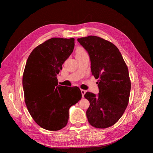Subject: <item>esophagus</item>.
<instances>
[{
  "label": "esophagus",
  "instance_id": "34e87169",
  "mask_svg": "<svg viewBox=\"0 0 153 153\" xmlns=\"http://www.w3.org/2000/svg\"><path fill=\"white\" fill-rule=\"evenodd\" d=\"M81 92H82V97L84 98V94H85V92H86V91L84 90V89H81Z\"/></svg>",
  "mask_w": 153,
  "mask_h": 153
}]
</instances>
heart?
Instances as JSON below:
<instances>
[{
	"mask_svg": "<svg viewBox=\"0 0 153 153\" xmlns=\"http://www.w3.org/2000/svg\"><path fill=\"white\" fill-rule=\"evenodd\" d=\"M87 53L85 51L82 49V48H79L77 50V52H76V55H81V54H85Z\"/></svg>",
	"mask_w": 153,
	"mask_h": 153,
	"instance_id": "obj_1",
	"label": "heart"
}]
</instances>
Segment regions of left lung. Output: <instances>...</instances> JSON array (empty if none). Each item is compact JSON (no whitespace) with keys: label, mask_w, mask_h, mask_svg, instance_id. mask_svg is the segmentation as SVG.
Masks as SVG:
<instances>
[{"label":"left lung","mask_w":153,"mask_h":153,"mask_svg":"<svg viewBox=\"0 0 153 153\" xmlns=\"http://www.w3.org/2000/svg\"><path fill=\"white\" fill-rule=\"evenodd\" d=\"M89 53L92 75L98 79V95L87 92L90 105L86 115L89 124L106 128L116 123L126 110L131 82L128 69L115 45L100 37L89 36L77 39Z\"/></svg>","instance_id":"8db88e82"}]
</instances>
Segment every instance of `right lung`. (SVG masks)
Listing matches in <instances>:
<instances>
[{
  "label": "right lung",
  "mask_w": 153,
  "mask_h": 153,
  "mask_svg": "<svg viewBox=\"0 0 153 153\" xmlns=\"http://www.w3.org/2000/svg\"><path fill=\"white\" fill-rule=\"evenodd\" d=\"M75 39L53 38L30 53L23 75L25 102L39 126L57 131L66 126L69 109L82 98L78 87L58 84L57 75L73 52Z\"/></svg>",
  "instance_id": "add662e5"
}]
</instances>
